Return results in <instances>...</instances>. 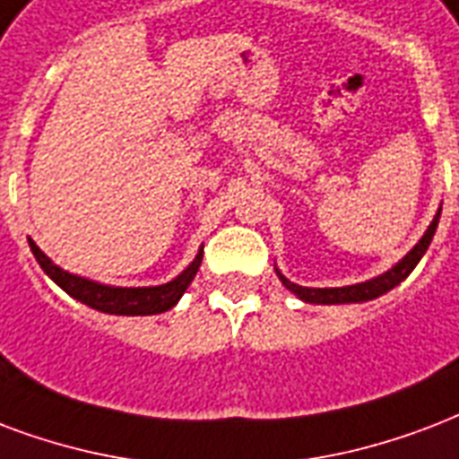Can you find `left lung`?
<instances>
[{
    "instance_id": "1",
    "label": "left lung",
    "mask_w": 459,
    "mask_h": 459,
    "mask_svg": "<svg viewBox=\"0 0 459 459\" xmlns=\"http://www.w3.org/2000/svg\"><path fill=\"white\" fill-rule=\"evenodd\" d=\"M438 219H440V209L438 214L433 216L431 226L426 229V233L421 236V240L409 250L404 257H402L393 269H387L385 274L376 276V279H368V281H361V284L354 286H339V289H307V286H299L289 281L279 269H276V276L281 279V284L289 289L291 293H296L300 300H306V303H317V306H337V303H361V300H373L377 296H383L390 289L404 281L409 274H411V269L419 264V260L424 257L426 250H429V245H431L433 236H436V229H438Z\"/></svg>"
}]
</instances>
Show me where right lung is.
I'll list each match as a JSON object with an SVG mask.
<instances>
[{
  "mask_svg": "<svg viewBox=\"0 0 459 459\" xmlns=\"http://www.w3.org/2000/svg\"><path fill=\"white\" fill-rule=\"evenodd\" d=\"M28 245H30V253L35 255V260L43 267L45 274L50 276L62 291L69 293L72 299L82 300L93 310H100V313L108 315H156L170 310L178 300L183 299L187 286L192 284V279H195V274L199 272V264H202V253H204V250H199L197 257L190 262V267L180 272L168 284L136 286V289L129 286L127 289V286L98 284V281H91V279H83V276L69 274L66 269L57 267L30 238H28Z\"/></svg>",
  "mask_w": 459,
  "mask_h": 459,
  "instance_id": "obj_1",
  "label": "right lung"
}]
</instances>
